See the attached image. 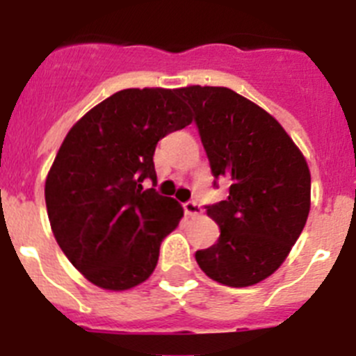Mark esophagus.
Segmentation results:
<instances>
[{
  "label": "esophagus",
  "mask_w": 356,
  "mask_h": 356,
  "mask_svg": "<svg viewBox=\"0 0 356 356\" xmlns=\"http://www.w3.org/2000/svg\"><path fill=\"white\" fill-rule=\"evenodd\" d=\"M184 210H185V213L191 217L201 216V207L197 205L196 201H187V203L184 205Z\"/></svg>",
  "instance_id": "34e87169"
}]
</instances>
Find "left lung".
<instances>
[{"label": "left lung", "mask_w": 356, "mask_h": 356, "mask_svg": "<svg viewBox=\"0 0 356 356\" xmlns=\"http://www.w3.org/2000/svg\"><path fill=\"white\" fill-rule=\"evenodd\" d=\"M178 96L193 106L213 178L229 194L207 207L221 228L196 262L213 282L250 287L278 269L301 235L310 212V171L284 127L226 87L188 85Z\"/></svg>", "instance_id": "8db88e82"}]
</instances>
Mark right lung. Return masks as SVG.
I'll list each match as a JSON object with an SVG mask.
<instances>
[{
    "label": "right lung",
    "instance_id": "add662e5",
    "mask_svg": "<svg viewBox=\"0 0 356 356\" xmlns=\"http://www.w3.org/2000/svg\"><path fill=\"white\" fill-rule=\"evenodd\" d=\"M191 122L178 89H124L65 135L46 178V209L58 246L90 284L128 291L155 271L184 209L143 181L156 180V143Z\"/></svg>",
    "mask_w": 356,
    "mask_h": 356
}]
</instances>
